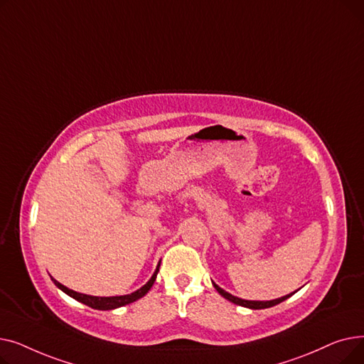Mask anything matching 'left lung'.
<instances>
[{"instance_id": "left-lung-1", "label": "left lung", "mask_w": 364, "mask_h": 364, "mask_svg": "<svg viewBox=\"0 0 364 364\" xmlns=\"http://www.w3.org/2000/svg\"><path fill=\"white\" fill-rule=\"evenodd\" d=\"M213 284H214V288L218 291V294H220L221 296H224L225 299H228V301L236 304V305H242V307H247V309H252V310L270 309V307H273V305H277V304L283 302L284 299H288V298L292 295V294H289V295L282 296V298H279V299H273V301H246V299H240V298H237V296H233L232 294H228V292L223 291V289L220 288V286L215 284L214 282H213ZM294 294H295V292H294Z\"/></svg>"}]
</instances>
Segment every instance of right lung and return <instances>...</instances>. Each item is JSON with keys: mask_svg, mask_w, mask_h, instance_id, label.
<instances>
[{"mask_svg": "<svg viewBox=\"0 0 364 364\" xmlns=\"http://www.w3.org/2000/svg\"><path fill=\"white\" fill-rule=\"evenodd\" d=\"M159 265H161V262H159ZM159 265H158L156 272L153 273L151 279L143 286V288H140L139 291L132 292L129 295H124V296H91V295H84V294L75 292L72 289H68L66 286H63L62 283H59V282L54 280V279H53V282H54V284L57 286V288L62 289L65 294H68L69 296H72L76 301H80V302L88 305V307H91V309H95V310H113V309H118V307H124V305H127V304H131L134 301L143 298L150 291L151 284L155 283L156 274L159 272Z\"/></svg>", "mask_w": 364, "mask_h": 364, "instance_id": "obj_1", "label": "right lung"}]
</instances>
